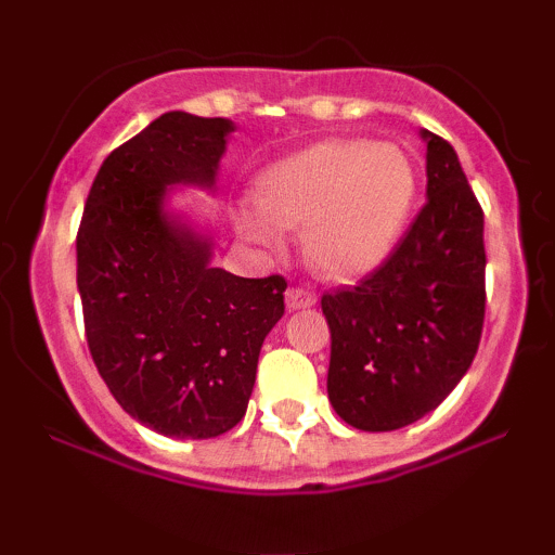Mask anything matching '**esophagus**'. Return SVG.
I'll list each match as a JSON object with an SVG mask.
<instances>
[{"label":"esophagus","mask_w":555,"mask_h":555,"mask_svg":"<svg viewBox=\"0 0 555 555\" xmlns=\"http://www.w3.org/2000/svg\"><path fill=\"white\" fill-rule=\"evenodd\" d=\"M315 302H318V297L313 295V292L299 289V286H292V289H286V308H289V310L313 308Z\"/></svg>","instance_id":"obj_1"}]
</instances>
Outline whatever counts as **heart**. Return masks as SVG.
I'll return each mask as SVG.
<instances>
[{
  "instance_id": "heart-1",
  "label": "heart",
  "mask_w": 555,
  "mask_h": 555,
  "mask_svg": "<svg viewBox=\"0 0 555 555\" xmlns=\"http://www.w3.org/2000/svg\"><path fill=\"white\" fill-rule=\"evenodd\" d=\"M417 193V167L401 145L331 138L260 171L256 211H242L237 229L253 245L279 250V229L302 227L310 266L344 282L386 263L410 227Z\"/></svg>"
}]
</instances>
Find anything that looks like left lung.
I'll use <instances>...</instances> for the list:
<instances>
[{
    "instance_id": "8db88e82",
    "label": "left lung",
    "mask_w": 555,
    "mask_h": 555,
    "mask_svg": "<svg viewBox=\"0 0 555 555\" xmlns=\"http://www.w3.org/2000/svg\"><path fill=\"white\" fill-rule=\"evenodd\" d=\"M420 135L428 203L384 266L321 299L328 399L358 430H397L436 410L469 371L482 334V208L456 151L428 130Z\"/></svg>"
}]
</instances>
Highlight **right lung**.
<instances>
[{
	"label": "right lung",
	"mask_w": 555,
	"mask_h": 555,
	"mask_svg": "<svg viewBox=\"0 0 555 555\" xmlns=\"http://www.w3.org/2000/svg\"><path fill=\"white\" fill-rule=\"evenodd\" d=\"M234 122L167 112L114 149L78 229L91 358L112 397L169 438H216L245 417L258 354L284 315V276L214 269V237L167 208L214 190Z\"/></svg>",
	"instance_id": "add662e5"
}]
</instances>
